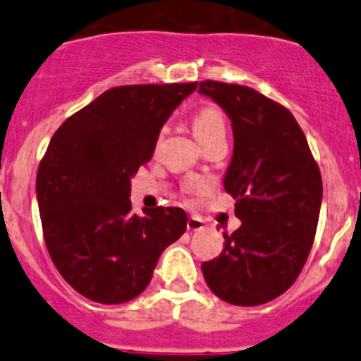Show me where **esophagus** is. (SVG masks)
Segmentation results:
<instances>
[{"label":"esophagus","mask_w":361,"mask_h":361,"mask_svg":"<svg viewBox=\"0 0 361 361\" xmlns=\"http://www.w3.org/2000/svg\"><path fill=\"white\" fill-rule=\"evenodd\" d=\"M202 227H204V222H202L199 216H190V219L187 220V229L190 231V233H194V231H201Z\"/></svg>","instance_id":"34e87169"}]
</instances>
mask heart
<instances>
[{"instance_id": "b5f03b06", "label": "heart", "mask_w": 361, "mask_h": 361, "mask_svg": "<svg viewBox=\"0 0 361 361\" xmlns=\"http://www.w3.org/2000/svg\"><path fill=\"white\" fill-rule=\"evenodd\" d=\"M192 132H194L195 139L201 142V146L216 137H226V116H224V113L216 106L202 107V109L195 113L194 120H192ZM188 190L199 192L201 187L194 185V187H188Z\"/></svg>"}]
</instances>
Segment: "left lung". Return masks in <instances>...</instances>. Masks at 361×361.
Wrapping results in <instances>:
<instances>
[{"instance_id":"obj_1","label":"left lung","mask_w":361,"mask_h":361,"mask_svg":"<svg viewBox=\"0 0 361 361\" xmlns=\"http://www.w3.org/2000/svg\"><path fill=\"white\" fill-rule=\"evenodd\" d=\"M199 93L229 116L234 135L224 188L240 229L202 262L208 288L233 305L271 302L295 284L314 243L323 181L298 121L281 104L240 84L202 80Z\"/></svg>"}]
</instances>
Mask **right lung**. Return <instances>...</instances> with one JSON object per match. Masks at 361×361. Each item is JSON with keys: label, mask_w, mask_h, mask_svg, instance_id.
I'll use <instances>...</instances> for the list:
<instances>
[{"label": "right lung", "mask_w": 361, "mask_h": 361, "mask_svg": "<svg viewBox=\"0 0 361 361\" xmlns=\"http://www.w3.org/2000/svg\"><path fill=\"white\" fill-rule=\"evenodd\" d=\"M197 82L107 90L52 135L38 166L37 201L52 262L87 300L116 305L148 288L160 254L187 229L181 208L135 215L130 180L160 128Z\"/></svg>", "instance_id": "add662e5"}]
</instances>
